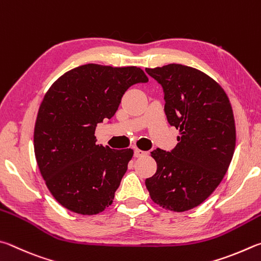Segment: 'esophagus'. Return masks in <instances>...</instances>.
<instances>
[{
    "mask_svg": "<svg viewBox=\"0 0 261 261\" xmlns=\"http://www.w3.org/2000/svg\"><path fill=\"white\" fill-rule=\"evenodd\" d=\"M144 154H147V152L143 151V150H140V149H134V156L135 157H142Z\"/></svg>",
    "mask_w": 261,
    "mask_h": 261,
    "instance_id": "esophagus-1",
    "label": "esophagus"
}]
</instances>
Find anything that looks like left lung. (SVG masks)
<instances>
[{"mask_svg": "<svg viewBox=\"0 0 261 261\" xmlns=\"http://www.w3.org/2000/svg\"><path fill=\"white\" fill-rule=\"evenodd\" d=\"M145 72L163 87L167 121L180 130L174 149L151 152L157 172L145 186L164 208L188 211L216 190L229 167L236 143L231 105L225 90L196 68L168 64Z\"/></svg>", "mask_w": 261, "mask_h": 261, "instance_id": "left-lung-1", "label": "left lung"}]
</instances>
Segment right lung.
I'll return each mask as SVG.
<instances>
[{
	"label": "right lung",
	"mask_w": 261,
	"mask_h": 261,
	"mask_svg": "<svg viewBox=\"0 0 261 261\" xmlns=\"http://www.w3.org/2000/svg\"><path fill=\"white\" fill-rule=\"evenodd\" d=\"M148 81L136 66L87 64L50 87L36 118L34 152L45 185L62 206L93 216L112 204L134 152L96 144L95 129L114 116L130 86Z\"/></svg>",
	"instance_id": "obj_1"
}]
</instances>
